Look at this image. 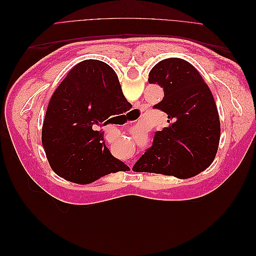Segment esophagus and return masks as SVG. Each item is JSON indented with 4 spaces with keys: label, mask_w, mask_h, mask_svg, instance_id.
<instances>
[{
    "label": "esophagus",
    "mask_w": 256,
    "mask_h": 256,
    "mask_svg": "<svg viewBox=\"0 0 256 256\" xmlns=\"http://www.w3.org/2000/svg\"><path fill=\"white\" fill-rule=\"evenodd\" d=\"M130 168H131V166H130Z\"/></svg>",
    "instance_id": "1"
}]
</instances>
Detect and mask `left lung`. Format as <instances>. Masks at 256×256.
Masks as SVG:
<instances>
[{
	"label": "left lung",
	"mask_w": 256,
	"mask_h": 256,
	"mask_svg": "<svg viewBox=\"0 0 256 256\" xmlns=\"http://www.w3.org/2000/svg\"><path fill=\"white\" fill-rule=\"evenodd\" d=\"M148 82L164 88V99L154 108L168 115V126L154 134L132 170L178 178L204 171L216 157L221 131L210 90L194 67L178 58L154 65Z\"/></svg>",
	"instance_id": "obj_1"
}]
</instances>
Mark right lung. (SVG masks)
Instances as JSON below:
<instances>
[{
	"label": "right lung",
	"instance_id": "right-lung-1",
	"mask_svg": "<svg viewBox=\"0 0 256 256\" xmlns=\"http://www.w3.org/2000/svg\"><path fill=\"white\" fill-rule=\"evenodd\" d=\"M130 108L109 65L98 60L76 64L53 92L44 120L42 142L53 171L85 184L129 170L106 146L102 127Z\"/></svg>",
	"mask_w": 256,
	"mask_h": 256
}]
</instances>
